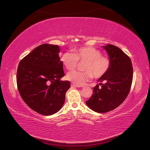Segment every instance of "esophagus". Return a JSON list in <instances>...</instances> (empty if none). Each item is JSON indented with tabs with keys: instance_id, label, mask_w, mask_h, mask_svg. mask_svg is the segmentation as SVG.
<instances>
[{
	"instance_id": "34e87169",
	"label": "esophagus",
	"mask_w": 150,
	"mask_h": 150,
	"mask_svg": "<svg viewBox=\"0 0 150 150\" xmlns=\"http://www.w3.org/2000/svg\"><path fill=\"white\" fill-rule=\"evenodd\" d=\"M71 87H80L79 85H77L75 84H73V83H72L71 84Z\"/></svg>"
}]
</instances>
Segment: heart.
Returning <instances> with one entry per match:
<instances>
[{"label":"heart","instance_id":"obj_1","mask_svg":"<svg viewBox=\"0 0 150 150\" xmlns=\"http://www.w3.org/2000/svg\"><path fill=\"white\" fill-rule=\"evenodd\" d=\"M61 62L67 70L75 69L78 62H85L83 71L68 73L67 79L73 84L83 85L94 77L99 79L108 72L111 67V61L108 56L103 55L99 50L91 46H83L74 50V54L65 52L61 56Z\"/></svg>","mask_w":150,"mask_h":150}]
</instances>
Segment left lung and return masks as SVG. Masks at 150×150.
Instances as JSON below:
<instances>
[{
    "mask_svg": "<svg viewBox=\"0 0 150 150\" xmlns=\"http://www.w3.org/2000/svg\"><path fill=\"white\" fill-rule=\"evenodd\" d=\"M111 61L108 72L100 77V83L93 88V94L87 106L99 113L107 112L120 106L130 92L133 79V67L130 58L115 45L103 46Z\"/></svg>",
    "mask_w": 150,
    "mask_h": 150,
    "instance_id": "1",
    "label": "left lung"
}]
</instances>
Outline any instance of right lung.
Masks as SVG:
<instances>
[{"mask_svg": "<svg viewBox=\"0 0 150 150\" xmlns=\"http://www.w3.org/2000/svg\"><path fill=\"white\" fill-rule=\"evenodd\" d=\"M57 45H40L20 61L16 74L17 87L25 103L42 115H54L62 108L65 93L71 87L64 76Z\"/></svg>", "mask_w": 150, "mask_h": 150, "instance_id": "add662e5", "label": "right lung"}]
</instances>
